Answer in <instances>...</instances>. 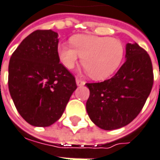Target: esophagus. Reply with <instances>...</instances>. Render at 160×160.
Instances as JSON below:
<instances>
[{
	"mask_svg": "<svg viewBox=\"0 0 160 160\" xmlns=\"http://www.w3.org/2000/svg\"><path fill=\"white\" fill-rule=\"evenodd\" d=\"M76 84H77V86H84L85 85V82L83 80H81L77 78L76 79Z\"/></svg>",
	"mask_w": 160,
	"mask_h": 160,
	"instance_id": "34e87169",
	"label": "esophagus"
}]
</instances>
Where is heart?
Instances as JSON below:
<instances>
[{
    "label": "heart",
    "instance_id": "b5f03b06",
    "mask_svg": "<svg viewBox=\"0 0 160 160\" xmlns=\"http://www.w3.org/2000/svg\"><path fill=\"white\" fill-rule=\"evenodd\" d=\"M72 46L59 44V58L67 69H72L78 63L81 64L91 78L102 80L109 78L118 69L124 58V46L117 39L91 35L74 36Z\"/></svg>",
    "mask_w": 160,
    "mask_h": 160
}]
</instances>
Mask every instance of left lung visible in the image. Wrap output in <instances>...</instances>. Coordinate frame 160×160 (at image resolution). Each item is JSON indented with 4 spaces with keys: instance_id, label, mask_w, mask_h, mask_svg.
Here are the masks:
<instances>
[{
    "instance_id": "left-lung-1",
    "label": "left lung",
    "mask_w": 160,
    "mask_h": 160,
    "mask_svg": "<svg viewBox=\"0 0 160 160\" xmlns=\"http://www.w3.org/2000/svg\"><path fill=\"white\" fill-rule=\"evenodd\" d=\"M125 58L112 78L86 84L90 92L87 112L102 129H118L129 124L140 113L152 91L153 71L148 53L137 43H128Z\"/></svg>"
}]
</instances>
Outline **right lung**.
I'll return each mask as SVG.
<instances>
[{
  "instance_id": "right-lung-1",
  "label": "right lung",
  "mask_w": 160,
  "mask_h": 160,
  "mask_svg": "<svg viewBox=\"0 0 160 160\" xmlns=\"http://www.w3.org/2000/svg\"><path fill=\"white\" fill-rule=\"evenodd\" d=\"M58 34L37 30L27 36L8 63V90L18 112L34 127H49L63 115L77 88L75 78L60 63Z\"/></svg>"
}]
</instances>
